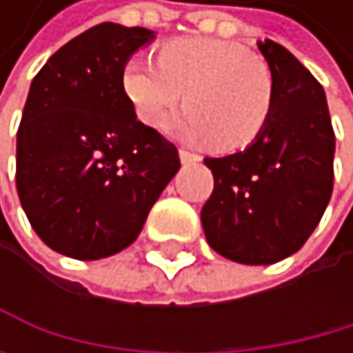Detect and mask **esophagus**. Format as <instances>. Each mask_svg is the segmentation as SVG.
<instances>
[{"label": "esophagus", "mask_w": 353, "mask_h": 353, "mask_svg": "<svg viewBox=\"0 0 353 353\" xmlns=\"http://www.w3.org/2000/svg\"><path fill=\"white\" fill-rule=\"evenodd\" d=\"M180 161H182V165H192V163H199L201 157L190 152V150H186V148H180Z\"/></svg>", "instance_id": "1"}]
</instances>
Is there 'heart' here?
I'll list each match as a JSON object with an SVG mask.
<instances>
[{"label":"heart","instance_id":"heart-1","mask_svg":"<svg viewBox=\"0 0 353 353\" xmlns=\"http://www.w3.org/2000/svg\"><path fill=\"white\" fill-rule=\"evenodd\" d=\"M123 86L137 118L157 127L182 99L186 108L167 129L190 143L243 150L263 135L273 112L275 86L269 65L245 46L216 37H182L159 50V63L133 57Z\"/></svg>","mask_w":353,"mask_h":353}]
</instances>
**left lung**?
I'll use <instances>...</instances> for the list:
<instances>
[{
	"label": "left lung",
	"mask_w": 353,
	"mask_h": 353,
	"mask_svg": "<svg viewBox=\"0 0 353 353\" xmlns=\"http://www.w3.org/2000/svg\"><path fill=\"white\" fill-rule=\"evenodd\" d=\"M275 99L245 150L205 159L214 192L201 210L208 243L228 261L273 265L299 252L332 194L334 131L322 84L281 44L259 42Z\"/></svg>",
	"instance_id": "left-lung-1"
}]
</instances>
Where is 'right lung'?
<instances>
[{
  "mask_svg": "<svg viewBox=\"0 0 353 353\" xmlns=\"http://www.w3.org/2000/svg\"><path fill=\"white\" fill-rule=\"evenodd\" d=\"M154 31L101 23L59 48L31 82L17 133L21 205L48 248L99 261L129 248L171 178L178 148L145 127L123 86Z\"/></svg>",
  "mask_w": 353,
  "mask_h": 353,
  "instance_id": "1",
  "label": "right lung"
}]
</instances>
